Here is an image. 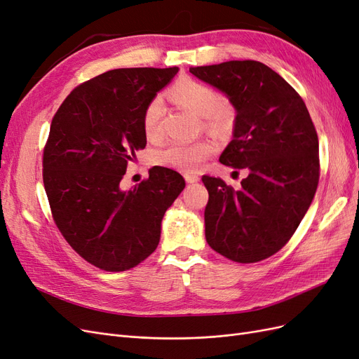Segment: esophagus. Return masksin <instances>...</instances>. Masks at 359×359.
Masks as SVG:
<instances>
[{
  "label": "esophagus",
  "mask_w": 359,
  "mask_h": 359,
  "mask_svg": "<svg viewBox=\"0 0 359 359\" xmlns=\"http://www.w3.org/2000/svg\"><path fill=\"white\" fill-rule=\"evenodd\" d=\"M184 178H186V181L187 182H198L201 178H199V175H196V173H191V172H189V173H184Z\"/></svg>",
  "instance_id": "obj_1"
}]
</instances>
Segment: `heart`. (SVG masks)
Here are the masks:
<instances>
[{
	"instance_id": "1",
	"label": "heart",
	"mask_w": 359,
	"mask_h": 359,
	"mask_svg": "<svg viewBox=\"0 0 359 359\" xmlns=\"http://www.w3.org/2000/svg\"><path fill=\"white\" fill-rule=\"evenodd\" d=\"M170 99L202 116L203 126L214 133H222L231 126V111L220 94L212 86L199 81L186 79L169 90ZM165 115V103L160 95L151 99L142 118L144 132L148 139H156L161 133V119ZM215 147L210 140L184 144L172 142L157 151L156 163L160 166L182 172L198 170L202 163L214 154Z\"/></svg>"
}]
</instances>
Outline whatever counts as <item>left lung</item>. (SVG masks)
Returning a JSON list of instances; mask_svg holds the SVG:
<instances>
[{
	"label": "left lung",
	"mask_w": 359,
	"mask_h": 359,
	"mask_svg": "<svg viewBox=\"0 0 359 359\" xmlns=\"http://www.w3.org/2000/svg\"><path fill=\"white\" fill-rule=\"evenodd\" d=\"M190 73L227 95L236 111L233 139L220 161L245 169L233 190L203 175L206 243L222 256L255 264L286 245L319 184V140L301 95L259 61H226Z\"/></svg>",
	"instance_id": "8db88e82"
}]
</instances>
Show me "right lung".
I'll return each instance as SVG.
<instances>
[{"label":"right lung","instance_id":"right-lung-1","mask_svg":"<svg viewBox=\"0 0 359 359\" xmlns=\"http://www.w3.org/2000/svg\"><path fill=\"white\" fill-rule=\"evenodd\" d=\"M178 73L115 69L81 83L52 118L43 149V184L53 222L91 265L119 273L154 252L166 210L186 187L178 172L154 166L121 190L128 161L147 145V104Z\"/></svg>","mask_w":359,"mask_h":359}]
</instances>
